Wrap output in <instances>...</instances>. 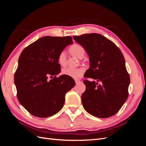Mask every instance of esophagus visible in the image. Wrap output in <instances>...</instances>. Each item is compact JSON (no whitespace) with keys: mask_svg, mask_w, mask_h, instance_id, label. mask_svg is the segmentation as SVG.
I'll list each match as a JSON object with an SVG mask.
<instances>
[{"mask_svg":"<svg viewBox=\"0 0 146 146\" xmlns=\"http://www.w3.org/2000/svg\"><path fill=\"white\" fill-rule=\"evenodd\" d=\"M75 82H76V84H78V83L80 82V80L79 79H75Z\"/></svg>","mask_w":146,"mask_h":146,"instance_id":"obj_1","label":"esophagus"}]
</instances>
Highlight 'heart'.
I'll return each mask as SVG.
<instances>
[{"instance_id":"obj_1","label":"heart","mask_w":146,"mask_h":146,"mask_svg":"<svg viewBox=\"0 0 146 146\" xmlns=\"http://www.w3.org/2000/svg\"><path fill=\"white\" fill-rule=\"evenodd\" d=\"M70 53L74 56L76 57L78 59H82L84 55H85V49L83 46L78 44H75L72 45L69 48ZM58 63L61 66H64L66 62V52L62 51L60 53L58 56ZM85 72V69L83 68H66L62 70L63 74L65 76H69L73 78H80Z\"/></svg>"}]
</instances>
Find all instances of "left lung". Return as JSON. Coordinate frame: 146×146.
I'll return each mask as SVG.
<instances>
[{"instance_id": "left-lung-1", "label": "left lung", "mask_w": 146, "mask_h": 146, "mask_svg": "<svg viewBox=\"0 0 146 146\" xmlns=\"http://www.w3.org/2000/svg\"><path fill=\"white\" fill-rule=\"evenodd\" d=\"M73 38L89 56L90 66L84 76L86 90L82 95L84 108L91 115L110 117L121 108L129 96L130 76L121 50L99 33L84 34Z\"/></svg>"}]
</instances>
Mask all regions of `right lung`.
Wrapping results in <instances>:
<instances>
[{
	"instance_id": "add662e5",
	"label": "right lung",
	"mask_w": 146,
	"mask_h": 146,
	"mask_svg": "<svg viewBox=\"0 0 146 146\" xmlns=\"http://www.w3.org/2000/svg\"><path fill=\"white\" fill-rule=\"evenodd\" d=\"M72 43L70 36H46L21 52L14 81L17 99L32 115L48 117L63 108L65 94L76 83L65 75L56 77L61 71L58 56Z\"/></svg>"
}]
</instances>
